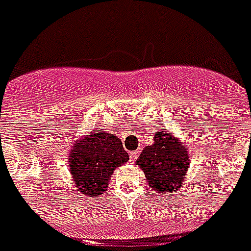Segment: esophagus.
I'll return each mask as SVG.
<instances>
[{
    "instance_id": "1",
    "label": "esophagus",
    "mask_w": 251,
    "mask_h": 251,
    "mask_svg": "<svg viewBox=\"0 0 251 251\" xmlns=\"http://www.w3.org/2000/svg\"><path fill=\"white\" fill-rule=\"evenodd\" d=\"M129 158H131V161H135V159H136V152H131Z\"/></svg>"
}]
</instances>
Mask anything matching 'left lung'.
<instances>
[{
  "label": "left lung",
  "instance_id": "8db88e82",
  "mask_svg": "<svg viewBox=\"0 0 251 251\" xmlns=\"http://www.w3.org/2000/svg\"><path fill=\"white\" fill-rule=\"evenodd\" d=\"M145 172L149 186L157 193L177 191L188 170V152L178 138L165 131L155 135L154 145L143 149L136 161Z\"/></svg>",
  "mask_w": 251,
  "mask_h": 251
}]
</instances>
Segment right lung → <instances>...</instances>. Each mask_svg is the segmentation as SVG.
I'll list each match as a JSON object with an SVG mask.
<instances>
[{
    "instance_id": "right-lung-1",
    "label": "right lung",
    "mask_w": 251,
    "mask_h": 251,
    "mask_svg": "<svg viewBox=\"0 0 251 251\" xmlns=\"http://www.w3.org/2000/svg\"><path fill=\"white\" fill-rule=\"evenodd\" d=\"M128 158L117 136L93 132L73 146L69 169L78 191L93 197L102 193L113 170L124 165Z\"/></svg>"
}]
</instances>
